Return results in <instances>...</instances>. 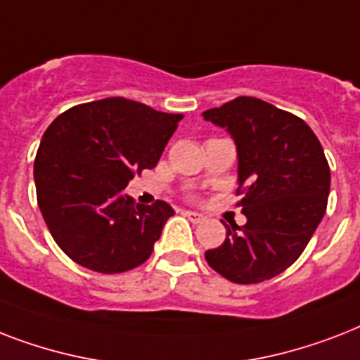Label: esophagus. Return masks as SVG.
Listing matches in <instances>:
<instances>
[{
  "label": "esophagus",
  "instance_id": "34e87169",
  "mask_svg": "<svg viewBox=\"0 0 360 360\" xmlns=\"http://www.w3.org/2000/svg\"><path fill=\"white\" fill-rule=\"evenodd\" d=\"M183 214H185L191 222H194V224H200V222L205 220V217H203L202 213H196V211H183Z\"/></svg>",
  "mask_w": 360,
  "mask_h": 360
}]
</instances>
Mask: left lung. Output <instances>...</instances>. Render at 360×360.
Returning a JSON list of instances; mask_svg holds the SVG:
<instances>
[{
    "instance_id": "left-lung-1",
    "label": "left lung",
    "mask_w": 360,
    "mask_h": 360,
    "mask_svg": "<svg viewBox=\"0 0 360 360\" xmlns=\"http://www.w3.org/2000/svg\"><path fill=\"white\" fill-rule=\"evenodd\" d=\"M237 147V192L246 224L226 226V240L205 259L236 284H257L290 267L327 209L330 169L301 117L254 97L203 112Z\"/></svg>"
}]
</instances>
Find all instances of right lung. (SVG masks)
I'll return each mask as SVG.
<instances>
[{"instance_id": "obj_1", "label": "right lung", "mask_w": 360, "mask_h": 360, "mask_svg": "<svg viewBox=\"0 0 360 360\" xmlns=\"http://www.w3.org/2000/svg\"><path fill=\"white\" fill-rule=\"evenodd\" d=\"M183 114L123 97L80 104L58 115L37 151V202L53 240L78 265L124 273L151 256L174 209L136 203L124 186L157 166Z\"/></svg>"}]
</instances>
